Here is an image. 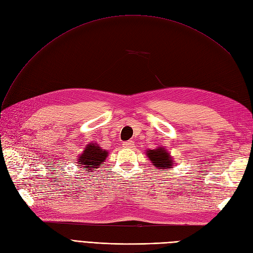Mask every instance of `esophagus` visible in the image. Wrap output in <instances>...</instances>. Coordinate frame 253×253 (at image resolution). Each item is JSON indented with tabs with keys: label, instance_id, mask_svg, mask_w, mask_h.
Returning <instances> with one entry per match:
<instances>
[{
	"label": "esophagus",
	"instance_id": "obj_1",
	"mask_svg": "<svg viewBox=\"0 0 253 253\" xmlns=\"http://www.w3.org/2000/svg\"><path fill=\"white\" fill-rule=\"evenodd\" d=\"M124 147L125 148H133L134 147V142L132 140H127L124 142Z\"/></svg>",
	"mask_w": 253,
	"mask_h": 253
}]
</instances>
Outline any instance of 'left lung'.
<instances>
[{
	"label": "left lung",
	"instance_id": "8db88e82",
	"mask_svg": "<svg viewBox=\"0 0 253 253\" xmlns=\"http://www.w3.org/2000/svg\"><path fill=\"white\" fill-rule=\"evenodd\" d=\"M148 156L151 162L158 169H168V168H173V160L172 157L169 155V153H167L165 149L158 148L155 150H149ZM164 171V170H160ZM166 171V170H165Z\"/></svg>",
	"mask_w": 253,
	"mask_h": 253
}]
</instances>
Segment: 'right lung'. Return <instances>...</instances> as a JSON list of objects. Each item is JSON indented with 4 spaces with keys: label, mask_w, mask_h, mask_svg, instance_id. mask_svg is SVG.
Masks as SVG:
<instances>
[{
    "label": "right lung",
    "mask_w": 253,
    "mask_h": 253,
    "mask_svg": "<svg viewBox=\"0 0 253 253\" xmlns=\"http://www.w3.org/2000/svg\"><path fill=\"white\" fill-rule=\"evenodd\" d=\"M108 156V153L105 150L99 147L98 143L88 144L83 151V154L79 158L78 164L81 166L80 168H86L87 172H93L97 168H99Z\"/></svg>",
    "instance_id": "add662e5"
}]
</instances>
